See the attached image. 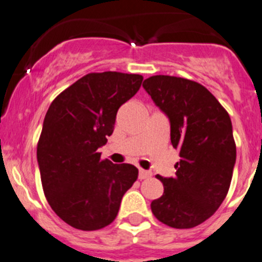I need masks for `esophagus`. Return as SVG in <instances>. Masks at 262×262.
Wrapping results in <instances>:
<instances>
[{
	"label": "esophagus",
	"instance_id": "obj_1",
	"mask_svg": "<svg viewBox=\"0 0 262 262\" xmlns=\"http://www.w3.org/2000/svg\"><path fill=\"white\" fill-rule=\"evenodd\" d=\"M151 171H147V170L139 169V179H147V178H151Z\"/></svg>",
	"mask_w": 262,
	"mask_h": 262
}]
</instances>
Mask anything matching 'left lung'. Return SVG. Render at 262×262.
<instances>
[{
	"instance_id": "left-lung-1",
	"label": "left lung",
	"mask_w": 262,
	"mask_h": 262,
	"mask_svg": "<svg viewBox=\"0 0 262 262\" xmlns=\"http://www.w3.org/2000/svg\"><path fill=\"white\" fill-rule=\"evenodd\" d=\"M143 88L169 116L180 156L174 178L156 175L164 193L152 201V214L167 227L194 228L215 214L229 190L237 155L229 114L207 88L185 78L154 75Z\"/></svg>"
}]
</instances>
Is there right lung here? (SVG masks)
Returning <instances> with one entry per match:
<instances>
[{"label": "right lung", "mask_w": 262, "mask_h": 262, "mask_svg": "<svg viewBox=\"0 0 262 262\" xmlns=\"http://www.w3.org/2000/svg\"><path fill=\"white\" fill-rule=\"evenodd\" d=\"M139 74L90 73L62 91L48 107L37 160L43 192L61 220L98 230L115 220L124 193L138 178L130 164L101 159L119 107L142 84Z\"/></svg>", "instance_id": "add662e5"}]
</instances>
